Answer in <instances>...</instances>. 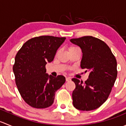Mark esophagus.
I'll return each instance as SVG.
<instances>
[{
	"instance_id": "obj_1",
	"label": "esophagus",
	"mask_w": 126,
	"mask_h": 126,
	"mask_svg": "<svg viewBox=\"0 0 126 126\" xmlns=\"http://www.w3.org/2000/svg\"><path fill=\"white\" fill-rule=\"evenodd\" d=\"M71 78L70 77H66V82H69V81H71Z\"/></svg>"
}]
</instances>
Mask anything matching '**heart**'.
I'll return each mask as SVG.
<instances>
[{"label":"heart","mask_w":126,"mask_h":126,"mask_svg":"<svg viewBox=\"0 0 126 126\" xmlns=\"http://www.w3.org/2000/svg\"><path fill=\"white\" fill-rule=\"evenodd\" d=\"M74 47H76V46H72V47H71L70 48H69V49H71V48H74Z\"/></svg>","instance_id":"1"}]
</instances>
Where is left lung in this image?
Wrapping results in <instances>:
<instances>
[{
    "label": "left lung",
    "instance_id": "left-lung-1",
    "mask_svg": "<svg viewBox=\"0 0 126 126\" xmlns=\"http://www.w3.org/2000/svg\"><path fill=\"white\" fill-rule=\"evenodd\" d=\"M82 49L80 67L90 71L85 82L72 79L76 84L72 92L73 105L82 111L99 107L110 95L117 77V62L107 44L101 39L85 36L71 39Z\"/></svg>",
    "mask_w": 126,
    "mask_h": 126
}]
</instances>
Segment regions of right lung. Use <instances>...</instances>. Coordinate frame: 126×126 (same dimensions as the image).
<instances>
[{
  "instance_id": "1",
  "label": "right lung",
  "mask_w": 126,
  "mask_h": 126,
  "mask_svg": "<svg viewBox=\"0 0 126 126\" xmlns=\"http://www.w3.org/2000/svg\"><path fill=\"white\" fill-rule=\"evenodd\" d=\"M64 37L40 36L25 42L15 57L13 70L15 82L25 102L36 109H45L54 103L55 91L65 77L46 74V64L52 62Z\"/></svg>"
}]
</instances>
